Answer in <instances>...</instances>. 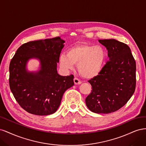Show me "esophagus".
Masks as SVG:
<instances>
[{
  "mask_svg": "<svg viewBox=\"0 0 146 146\" xmlns=\"http://www.w3.org/2000/svg\"><path fill=\"white\" fill-rule=\"evenodd\" d=\"M74 82L75 85H80V84L82 83V82L77 77H75L74 78Z\"/></svg>",
  "mask_w": 146,
  "mask_h": 146,
  "instance_id": "1",
  "label": "esophagus"
}]
</instances>
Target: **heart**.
<instances>
[{
  "mask_svg": "<svg viewBox=\"0 0 146 146\" xmlns=\"http://www.w3.org/2000/svg\"><path fill=\"white\" fill-rule=\"evenodd\" d=\"M106 58V51L101 46H92L86 43H77L70 47L66 55L60 56V65L69 71L77 64L78 72L88 79L98 76L102 69Z\"/></svg>",
  "mask_w": 146,
  "mask_h": 146,
  "instance_id": "heart-1",
  "label": "heart"
}]
</instances>
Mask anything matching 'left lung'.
I'll use <instances>...</instances> for the list:
<instances>
[{
	"label": "left lung",
	"instance_id": "8db88e82",
	"mask_svg": "<svg viewBox=\"0 0 146 146\" xmlns=\"http://www.w3.org/2000/svg\"><path fill=\"white\" fill-rule=\"evenodd\" d=\"M108 50L109 61L98 76L88 81L91 92L85 99L90 111L108 114L125 105L136 87V62L130 47L116 39H99Z\"/></svg>",
	"mask_w": 146,
	"mask_h": 146
}]
</instances>
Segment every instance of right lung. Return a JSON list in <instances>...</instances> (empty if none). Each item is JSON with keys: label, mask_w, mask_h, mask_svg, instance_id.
Listing matches in <instances>:
<instances>
[{"label": "right lung", "mask_w": 146, "mask_h": 146, "mask_svg": "<svg viewBox=\"0 0 146 146\" xmlns=\"http://www.w3.org/2000/svg\"><path fill=\"white\" fill-rule=\"evenodd\" d=\"M65 41L60 37L30 41L21 46L10 63V88L16 100L29 113L39 116L54 113L64 92L74 85V76H61L57 63ZM36 58L40 69L30 72L28 61Z\"/></svg>", "instance_id": "right-lung-1"}]
</instances>
